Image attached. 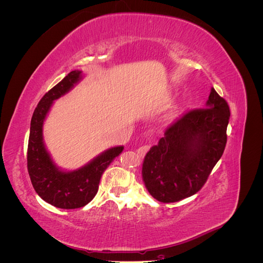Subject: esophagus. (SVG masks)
<instances>
[{"instance_id": "esophagus-1", "label": "esophagus", "mask_w": 263, "mask_h": 263, "mask_svg": "<svg viewBox=\"0 0 263 263\" xmlns=\"http://www.w3.org/2000/svg\"><path fill=\"white\" fill-rule=\"evenodd\" d=\"M148 149H149V146H141V147H139L137 150H136V153L139 155V156H144V155H146V153L148 151Z\"/></svg>"}]
</instances>
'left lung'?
<instances>
[{
    "instance_id": "8db88e82",
    "label": "left lung",
    "mask_w": 263,
    "mask_h": 263,
    "mask_svg": "<svg viewBox=\"0 0 263 263\" xmlns=\"http://www.w3.org/2000/svg\"><path fill=\"white\" fill-rule=\"evenodd\" d=\"M227 102L211 89L205 108L190 110L164 132L142 162V180L157 201L194 195L208 180L227 142Z\"/></svg>"
}]
</instances>
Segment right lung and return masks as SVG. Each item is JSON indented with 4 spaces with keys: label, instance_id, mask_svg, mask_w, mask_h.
Listing matches in <instances>:
<instances>
[{
    "label": "right lung",
    "instance_id": "obj_1",
    "mask_svg": "<svg viewBox=\"0 0 263 263\" xmlns=\"http://www.w3.org/2000/svg\"><path fill=\"white\" fill-rule=\"evenodd\" d=\"M82 78V71H71L39 101L30 122L27 169L31 184L45 202L63 210L83 208L91 202L98 193L103 172L124 149V146L109 148L81 168L71 171L53 162L44 142V122L53 102L72 90Z\"/></svg>",
    "mask_w": 263,
    "mask_h": 263
}]
</instances>
